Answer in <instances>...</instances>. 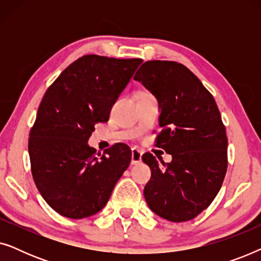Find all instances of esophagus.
Segmentation results:
<instances>
[{
  "label": "esophagus",
  "instance_id": "obj_1",
  "mask_svg": "<svg viewBox=\"0 0 261 261\" xmlns=\"http://www.w3.org/2000/svg\"><path fill=\"white\" fill-rule=\"evenodd\" d=\"M142 159V152L138 148L132 149V165H138L141 163Z\"/></svg>",
  "mask_w": 261,
  "mask_h": 261
}]
</instances>
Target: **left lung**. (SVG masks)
<instances>
[{
    "label": "left lung",
    "instance_id": "1",
    "mask_svg": "<svg viewBox=\"0 0 261 261\" xmlns=\"http://www.w3.org/2000/svg\"><path fill=\"white\" fill-rule=\"evenodd\" d=\"M134 80L159 105L162 133L156 146L172 155L163 166L151 153L142 162L152 171L144 196L149 209L171 222H184L208 208L227 171L228 140L213 95L188 67L176 62L142 64Z\"/></svg>",
    "mask_w": 261,
    "mask_h": 261
}]
</instances>
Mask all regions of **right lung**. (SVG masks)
Masks as SVG:
<instances>
[{
    "label": "right lung",
    "mask_w": 261,
    "mask_h": 261,
    "mask_svg": "<svg viewBox=\"0 0 261 261\" xmlns=\"http://www.w3.org/2000/svg\"><path fill=\"white\" fill-rule=\"evenodd\" d=\"M141 59L83 56L53 82L31 129L32 174L47 204L69 219L105 208L132 159L126 144L96 154L88 140L95 124L107 122L112 107Z\"/></svg>",
    "instance_id": "1"
}]
</instances>
